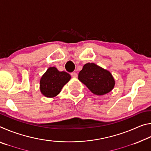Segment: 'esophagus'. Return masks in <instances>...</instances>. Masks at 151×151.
Instances as JSON below:
<instances>
[{
    "instance_id": "obj_1",
    "label": "esophagus",
    "mask_w": 151,
    "mask_h": 151,
    "mask_svg": "<svg viewBox=\"0 0 151 151\" xmlns=\"http://www.w3.org/2000/svg\"><path fill=\"white\" fill-rule=\"evenodd\" d=\"M70 75H71V76H72V77H73V78H76V77H77V76H78V75H77V73H75V72L71 73Z\"/></svg>"
}]
</instances>
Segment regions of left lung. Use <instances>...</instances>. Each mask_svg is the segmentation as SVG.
I'll return each mask as SVG.
<instances>
[{"instance_id":"obj_1","label":"left lung","mask_w":151,"mask_h":151,"mask_svg":"<svg viewBox=\"0 0 151 151\" xmlns=\"http://www.w3.org/2000/svg\"><path fill=\"white\" fill-rule=\"evenodd\" d=\"M78 79L96 95L109 93L114 86L111 73L94 63H86L78 73Z\"/></svg>"}]
</instances>
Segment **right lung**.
<instances>
[{
  "label": "right lung",
  "mask_w": 151,
  "mask_h": 151,
  "mask_svg": "<svg viewBox=\"0 0 151 151\" xmlns=\"http://www.w3.org/2000/svg\"><path fill=\"white\" fill-rule=\"evenodd\" d=\"M70 79L68 73L65 71L60 72L55 67H50L40 79V91L45 96L54 97L58 94Z\"/></svg>",
  "instance_id": "right-lung-1"
}]
</instances>
